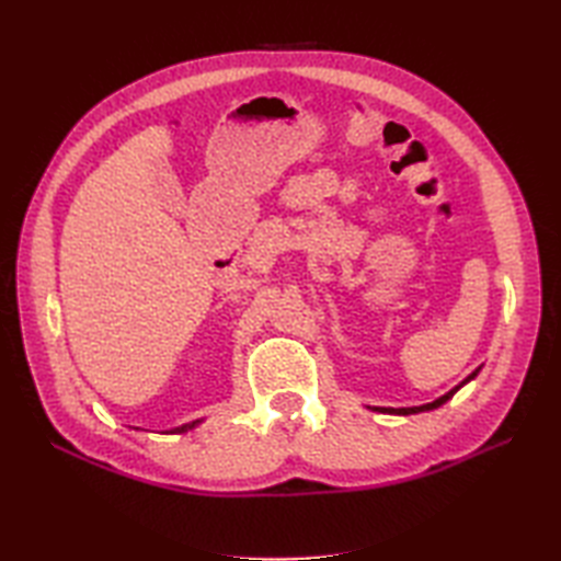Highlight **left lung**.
<instances>
[{
    "label": "left lung",
    "mask_w": 561,
    "mask_h": 561,
    "mask_svg": "<svg viewBox=\"0 0 561 561\" xmlns=\"http://www.w3.org/2000/svg\"><path fill=\"white\" fill-rule=\"evenodd\" d=\"M478 374H480V368H478V371H472L468 378H465L458 388L448 390L446 396H440V398H438V400H434V402L420 404V408H374V410H376V412H388V414H404V416H408V414H416V412H428V410H436V408H440V404H444V402H448L453 396H456V392H458V390H460L465 383H468V380H472L474 376H478Z\"/></svg>",
    "instance_id": "1"
}]
</instances>
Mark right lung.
I'll return each instance as SVG.
<instances>
[{
  "label": "right lung",
  "mask_w": 561,
  "mask_h": 561,
  "mask_svg": "<svg viewBox=\"0 0 561 561\" xmlns=\"http://www.w3.org/2000/svg\"><path fill=\"white\" fill-rule=\"evenodd\" d=\"M202 420H195V422H190V424H183V426H178V428H173V432L171 434H183V432H190V428H195L197 424H199ZM165 434H169V432H165Z\"/></svg>",
  "instance_id": "add662e5"
}]
</instances>
